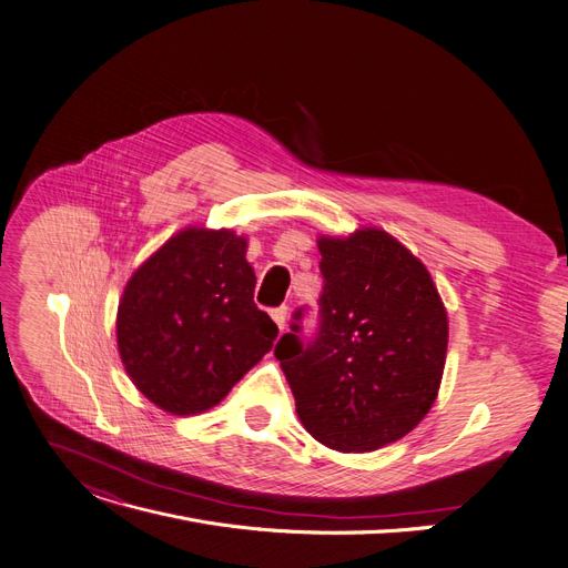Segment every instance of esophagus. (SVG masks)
<instances>
[{
    "label": "esophagus",
    "instance_id": "esophagus-1",
    "mask_svg": "<svg viewBox=\"0 0 568 568\" xmlns=\"http://www.w3.org/2000/svg\"><path fill=\"white\" fill-rule=\"evenodd\" d=\"M271 317H274V323L278 325V332L283 334L285 332V323H287V306L274 308V311H271Z\"/></svg>",
    "mask_w": 568,
    "mask_h": 568
}]
</instances>
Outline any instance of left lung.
Returning a JSON list of instances; mask_svg holds the SVG:
<instances>
[{
    "mask_svg": "<svg viewBox=\"0 0 568 568\" xmlns=\"http://www.w3.org/2000/svg\"><path fill=\"white\" fill-rule=\"evenodd\" d=\"M317 251V336L304 348L292 325L274 355L313 438L338 453L378 450L413 432L436 402L448 313L427 266L385 230L323 234Z\"/></svg>",
    "mask_w": 568,
    "mask_h": 568,
    "instance_id": "left-lung-1",
    "label": "left lung"
}]
</instances>
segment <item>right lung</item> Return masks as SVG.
Wrapping results in <instances>:
<instances>
[{"instance_id": "1", "label": "right lung", "mask_w": 568, "mask_h": 568, "mask_svg": "<svg viewBox=\"0 0 568 568\" xmlns=\"http://www.w3.org/2000/svg\"><path fill=\"white\" fill-rule=\"evenodd\" d=\"M248 239L234 230L185 227L148 257L118 304V353L148 402L196 415L271 351L278 327L253 302Z\"/></svg>"}]
</instances>
